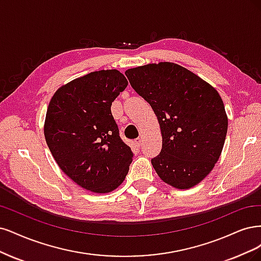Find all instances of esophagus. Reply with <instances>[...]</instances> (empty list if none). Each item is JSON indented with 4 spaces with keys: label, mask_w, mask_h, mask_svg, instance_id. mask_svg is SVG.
Listing matches in <instances>:
<instances>
[{
    "label": "esophagus",
    "mask_w": 261,
    "mask_h": 261,
    "mask_svg": "<svg viewBox=\"0 0 261 261\" xmlns=\"http://www.w3.org/2000/svg\"><path fill=\"white\" fill-rule=\"evenodd\" d=\"M136 143H137L138 146H141V144H142V138H138V139L136 140Z\"/></svg>",
    "instance_id": "34e87169"
}]
</instances>
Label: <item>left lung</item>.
<instances>
[{"label": "left lung", "mask_w": 261, "mask_h": 261, "mask_svg": "<svg viewBox=\"0 0 261 261\" xmlns=\"http://www.w3.org/2000/svg\"><path fill=\"white\" fill-rule=\"evenodd\" d=\"M131 87L152 106L163 136L152 165L176 189L196 186L222 152L228 117L215 88L173 63L148 64L125 71Z\"/></svg>", "instance_id": "1"}]
</instances>
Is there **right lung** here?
I'll list each match as a JSON object with an SVG mask.
<instances>
[{"mask_svg": "<svg viewBox=\"0 0 261 261\" xmlns=\"http://www.w3.org/2000/svg\"><path fill=\"white\" fill-rule=\"evenodd\" d=\"M127 86L118 70L93 71L58 89L48 104L47 146L61 169L88 191L112 192L128 174L133 153L111 109Z\"/></svg>", "mask_w": 261, "mask_h": 261, "instance_id": "1", "label": "right lung"}]
</instances>
